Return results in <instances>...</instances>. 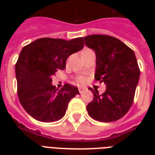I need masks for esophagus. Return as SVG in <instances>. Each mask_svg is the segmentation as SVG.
I'll return each instance as SVG.
<instances>
[{
	"label": "esophagus",
	"instance_id": "esophagus-1",
	"mask_svg": "<svg viewBox=\"0 0 155 155\" xmlns=\"http://www.w3.org/2000/svg\"><path fill=\"white\" fill-rule=\"evenodd\" d=\"M84 87H79V92H80V93H81V92H82L83 91H84Z\"/></svg>",
	"mask_w": 155,
	"mask_h": 155
}]
</instances>
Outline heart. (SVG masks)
<instances>
[{
    "mask_svg": "<svg viewBox=\"0 0 155 155\" xmlns=\"http://www.w3.org/2000/svg\"><path fill=\"white\" fill-rule=\"evenodd\" d=\"M86 50H87V49H86ZM77 82L79 83V84H84V83L85 82V79L83 77V76H80V77L77 79Z\"/></svg>",
    "mask_w": 155,
    "mask_h": 155,
    "instance_id": "obj_1",
    "label": "heart"
}]
</instances>
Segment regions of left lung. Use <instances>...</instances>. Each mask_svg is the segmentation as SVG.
<instances>
[{"instance_id":"8db88e82","label":"left lung","mask_w":155,"mask_h":155,"mask_svg":"<svg viewBox=\"0 0 155 155\" xmlns=\"http://www.w3.org/2000/svg\"><path fill=\"white\" fill-rule=\"evenodd\" d=\"M84 41L97 55L95 80L106 85L103 94L88 88L94 98L87 105V113L102 122L119 120L130 110L139 80L134 52L120 40L108 35H89Z\"/></svg>"}]
</instances>
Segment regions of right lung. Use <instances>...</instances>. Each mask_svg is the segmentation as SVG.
Wrapping results in <instances>:
<instances>
[{"label": "right lung", "mask_w": 155, "mask_h": 155, "mask_svg": "<svg viewBox=\"0 0 155 155\" xmlns=\"http://www.w3.org/2000/svg\"><path fill=\"white\" fill-rule=\"evenodd\" d=\"M84 48L83 38L70 41L42 38L23 47L15 64L18 95L29 115L42 122H53L65 115L68 103L80 94L75 86H53L52 75L66 68L71 54Z\"/></svg>", "instance_id": "right-lung-1"}]
</instances>
